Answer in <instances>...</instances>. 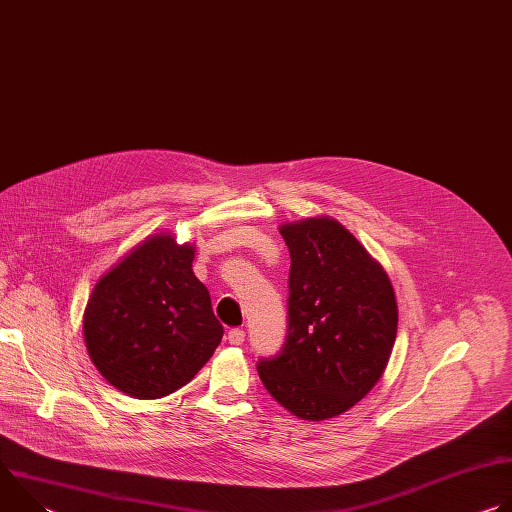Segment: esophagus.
<instances>
[{
  "mask_svg": "<svg viewBox=\"0 0 512 512\" xmlns=\"http://www.w3.org/2000/svg\"><path fill=\"white\" fill-rule=\"evenodd\" d=\"M227 340H229V344H233V346H241V344L245 342V332H243L241 328H233V330H229Z\"/></svg>",
  "mask_w": 512,
  "mask_h": 512,
  "instance_id": "1",
  "label": "esophagus"
}]
</instances>
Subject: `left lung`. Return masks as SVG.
I'll return each instance as SVG.
<instances>
[{
  "instance_id": "obj_1",
  "label": "left lung",
  "mask_w": 512,
  "mask_h": 512,
  "mask_svg": "<svg viewBox=\"0 0 512 512\" xmlns=\"http://www.w3.org/2000/svg\"><path fill=\"white\" fill-rule=\"evenodd\" d=\"M289 249L287 338L257 364L269 395L300 419L324 421L379 383L397 336V300L383 265L330 216L283 223Z\"/></svg>"
}]
</instances>
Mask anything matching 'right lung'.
Returning <instances> with one entry per match:
<instances>
[{
  "instance_id": "1",
  "label": "right lung",
  "mask_w": 512,
  "mask_h": 512,
  "mask_svg": "<svg viewBox=\"0 0 512 512\" xmlns=\"http://www.w3.org/2000/svg\"><path fill=\"white\" fill-rule=\"evenodd\" d=\"M194 245L156 233L95 283L83 332L97 371L133 399H160L194 379L223 326L192 271Z\"/></svg>"
}]
</instances>
